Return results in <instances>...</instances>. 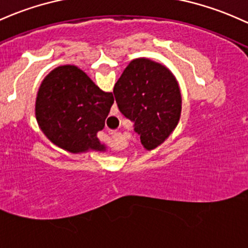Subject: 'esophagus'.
<instances>
[{"label":"esophagus","instance_id":"obj_1","mask_svg":"<svg viewBox=\"0 0 248 248\" xmlns=\"http://www.w3.org/2000/svg\"><path fill=\"white\" fill-rule=\"evenodd\" d=\"M114 136H116V131H110V136H106V140H112V138H114ZM110 142V140H108Z\"/></svg>","mask_w":248,"mask_h":248}]
</instances>
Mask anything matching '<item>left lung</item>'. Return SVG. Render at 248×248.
<instances>
[{"instance_id":"obj_1","label":"left lung","mask_w":248,"mask_h":248,"mask_svg":"<svg viewBox=\"0 0 248 248\" xmlns=\"http://www.w3.org/2000/svg\"><path fill=\"white\" fill-rule=\"evenodd\" d=\"M119 111L135 122V131L146 150H154L180 122L182 97L174 74L145 58L132 60L113 87Z\"/></svg>"}]
</instances>
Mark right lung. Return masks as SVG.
Wrapping results in <instances>:
<instances>
[{"mask_svg":"<svg viewBox=\"0 0 248 248\" xmlns=\"http://www.w3.org/2000/svg\"><path fill=\"white\" fill-rule=\"evenodd\" d=\"M114 102L74 65L50 71L42 80L35 100V117L45 136L72 154L106 151L97 134Z\"/></svg>","mask_w":248,"mask_h":248,"instance_id":"obj_1","label":"right lung"}]
</instances>
